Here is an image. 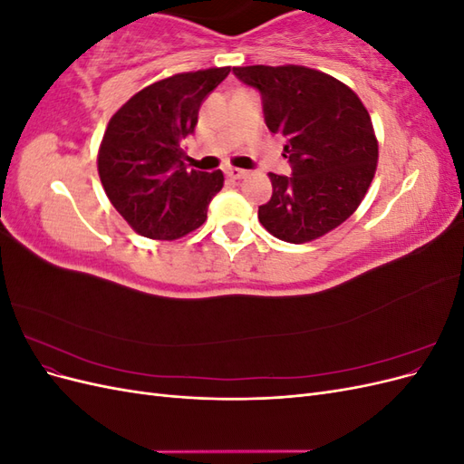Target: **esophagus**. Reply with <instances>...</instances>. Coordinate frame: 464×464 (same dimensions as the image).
<instances>
[{
    "label": "esophagus",
    "instance_id": "34e87169",
    "mask_svg": "<svg viewBox=\"0 0 464 464\" xmlns=\"http://www.w3.org/2000/svg\"><path fill=\"white\" fill-rule=\"evenodd\" d=\"M246 176V170H240V168H228L227 178L230 179H242Z\"/></svg>",
    "mask_w": 464,
    "mask_h": 464
}]
</instances>
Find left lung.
Here are the masks:
<instances>
[{"mask_svg": "<svg viewBox=\"0 0 464 464\" xmlns=\"http://www.w3.org/2000/svg\"><path fill=\"white\" fill-rule=\"evenodd\" d=\"M261 92L265 123L285 137L292 176L269 174L271 199L259 222L275 237L305 244L354 213L377 168V139L358 94L344 82L304 65L234 67Z\"/></svg>", "mask_w": 464, "mask_h": 464, "instance_id": "1", "label": "left lung"}]
</instances>
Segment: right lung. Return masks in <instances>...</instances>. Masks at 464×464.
Masks as SVG:
<instances>
[{"mask_svg":"<svg viewBox=\"0 0 464 464\" xmlns=\"http://www.w3.org/2000/svg\"><path fill=\"white\" fill-rule=\"evenodd\" d=\"M228 73L230 67H210L157 81L110 118L98 149V176L110 203L137 234L178 240L207 220L224 176L188 170L181 141L198 125L207 94Z\"/></svg>","mask_w":464,"mask_h":464,"instance_id":"add662e5","label":"right lung"}]
</instances>
